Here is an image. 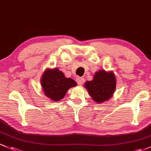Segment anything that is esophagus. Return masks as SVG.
Here are the masks:
<instances>
[{
	"instance_id": "1",
	"label": "esophagus",
	"mask_w": 151,
	"mask_h": 151,
	"mask_svg": "<svg viewBox=\"0 0 151 151\" xmlns=\"http://www.w3.org/2000/svg\"><path fill=\"white\" fill-rule=\"evenodd\" d=\"M76 81H77V83L78 84V85H82L84 81V79L81 77H78L77 78H76Z\"/></svg>"
}]
</instances>
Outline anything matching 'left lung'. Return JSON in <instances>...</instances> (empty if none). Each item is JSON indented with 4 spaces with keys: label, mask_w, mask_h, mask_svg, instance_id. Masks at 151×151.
<instances>
[{
    "label": "left lung",
    "mask_w": 151,
    "mask_h": 151,
    "mask_svg": "<svg viewBox=\"0 0 151 151\" xmlns=\"http://www.w3.org/2000/svg\"><path fill=\"white\" fill-rule=\"evenodd\" d=\"M112 71L100 70L95 73L92 81H87L84 87L95 102L99 104L108 101L114 94L116 84Z\"/></svg>",
    "instance_id": "obj_1"
}]
</instances>
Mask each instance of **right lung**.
Segmentation results:
<instances>
[{"instance_id": "add662e5", "label": "right lung", "mask_w": 151, "mask_h": 151, "mask_svg": "<svg viewBox=\"0 0 151 151\" xmlns=\"http://www.w3.org/2000/svg\"><path fill=\"white\" fill-rule=\"evenodd\" d=\"M40 81L45 95L54 101L62 99L69 88L77 86L75 81L66 78L62 71L57 68L45 70Z\"/></svg>"}]
</instances>
